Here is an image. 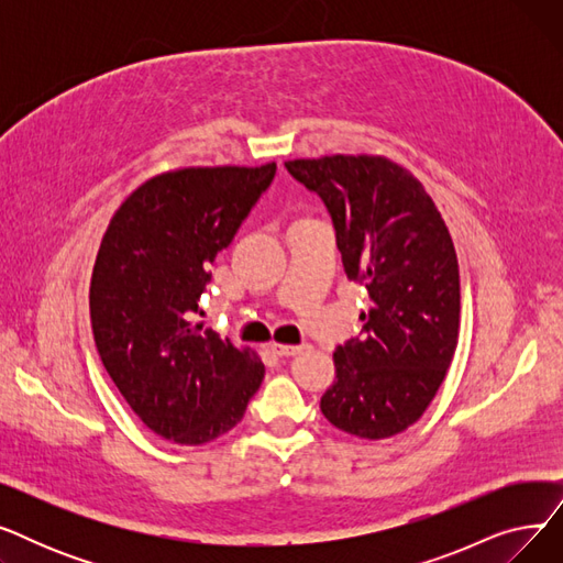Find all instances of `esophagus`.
Returning a JSON list of instances; mask_svg holds the SVG:
<instances>
[{"mask_svg": "<svg viewBox=\"0 0 563 563\" xmlns=\"http://www.w3.org/2000/svg\"><path fill=\"white\" fill-rule=\"evenodd\" d=\"M303 346H294V344H278L274 342L272 344V351L276 353V356H294V353H299Z\"/></svg>", "mask_w": 563, "mask_h": 563, "instance_id": "esophagus-1", "label": "esophagus"}]
</instances>
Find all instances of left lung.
Returning a JSON list of instances; mask_svg holds the SVG:
<instances>
[{"label": "left lung", "mask_w": 563, "mask_h": 563, "mask_svg": "<svg viewBox=\"0 0 563 563\" xmlns=\"http://www.w3.org/2000/svg\"><path fill=\"white\" fill-rule=\"evenodd\" d=\"M333 219L349 280L367 287L363 338L335 349V383L321 412L351 435L380 440L416 424L452 365L459 260L450 230L418 177L372 155L285 162Z\"/></svg>", "instance_id": "8db88e82"}]
</instances>
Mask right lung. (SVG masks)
Here are the masks:
<instances>
[{"mask_svg":"<svg viewBox=\"0 0 563 563\" xmlns=\"http://www.w3.org/2000/svg\"><path fill=\"white\" fill-rule=\"evenodd\" d=\"M276 164L180 168L118 207L91 276L102 365L139 420L177 445H205L244 418L264 378L251 349L194 323L210 264L269 189Z\"/></svg>","mask_w":563,"mask_h":563,"instance_id":"right-lung-1","label":"right lung"}]
</instances>
